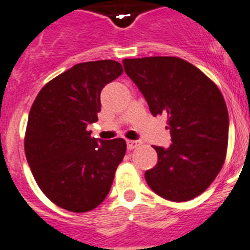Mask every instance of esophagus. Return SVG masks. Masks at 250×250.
Returning a JSON list of instances; mask_svg holds the SVG:
<instances>
[{
    "instance_id": "esophagus-1",
    "label": "esophagus",
    "mask_w": 250,
    "mask_h": 250,
    "mask_svg": "<svg viewBox=\"0 0 250 250\" xmlns=\"http://www.w3.org/2000/svg\"><path fill=\"white\" fill-rule=\"evenodd\" d=\"M139 145H141V142H139V141H130V139H128V141H127V148L129 150L136 149V148L138 147Z\"/></svg>"
}]
</instances>
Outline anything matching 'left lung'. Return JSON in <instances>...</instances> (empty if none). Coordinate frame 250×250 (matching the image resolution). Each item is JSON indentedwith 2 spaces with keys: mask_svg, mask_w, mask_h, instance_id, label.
<instances>
[{
  "mask_svg": "<svg viewBox=\"0 0 250 250\" xmlns=\"http://www.w3.org/2000/svg\"><path fill=\"white\" fill-rule=\"evenodd\" d=\"M123 67L150 113L167 114L172 136L168 148L154 146L158 162L146 172L148 186L172 202L198 197L226 161L229 116L223 94L201 69L178 57L125 58Z\"/></svg>",
  "mask_w": 250,
  "mask_h": 250,
  "instance_id": "8db88e82",
  "label": "left lung"
}]
</instances>
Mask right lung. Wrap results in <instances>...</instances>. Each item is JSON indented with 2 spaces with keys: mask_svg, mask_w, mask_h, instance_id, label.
Instances as JSON below:
<instances>
[{
  "mask_svg": "<svg viewBox=\"0 0 250 250\" xmlns=\"http://www.w3.org/2000/svg\"><path fill=\"white\" fill-rule=\"evenodd\" d=\"M122 73L112 60L75 64L44 84L31 107L27 162L44 195L69 212H89L104 201L125 154L123 138L101 141L87 130L98 121L101 91Z\"/></svg>",
  "mask_w": 250,
  "mask_h": 250,
  "instance_id": "obj_1",
  "label": "right lung"
}]
</instances>
